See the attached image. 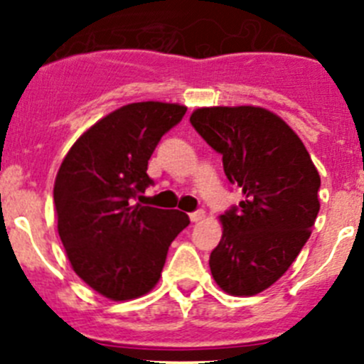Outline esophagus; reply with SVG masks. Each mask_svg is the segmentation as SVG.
<instances>
[{"label": "esophagus", "mask_w": 364, "mask_h": 364, "mask_svg": "<svg viewBox=\"0 0 364 364\" xmlns=\"http://www.w3.org/2000/svg\"><path fill=\"white\" fill-rule=\"evenodd\" d=\"M204 217H205V211L204 210H197V211H193V213L189 215L191 222H200Z\"/></svg>", "instance_id": "1"}]
</instances>
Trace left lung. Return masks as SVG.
I'll list each match as a JSON object with an SVG mask.
<instances>
[{
    "instance_id": "8db88e82",
    "label": "left lung",
    "mask_w": 364,
    "mask_h": 364,
    "mask_svg": "<svg viewBox=\"0 0 364 364\" xmlns=\"http://www.w3.org/2000/svg\"><path fill=\"white\" fill-rule=\"evenodd\" d=\"M189 122L244 195L220 217L211 275L228 294L255 295L284 275L310 239L319 173L301 138L262 107H204Z\"/></svg>"
}]
</instances>
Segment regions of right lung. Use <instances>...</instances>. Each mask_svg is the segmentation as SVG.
Returning <instances> with one entry per match:
<instances>
[{"label": "right lung", "mask_w": 364, "mask_h": 364, "mask_svg": "<svg viewBox=\"0 0 364 364\" xmlns=\"http://www.w3.org/2000/svg\"><path fill=\"white\" fill-rule=\"evenodd\" d=\"M188 109L162 102L124 105L76 140L54 182L58 233L85 284L112 301L147 294L189 217L136 204L153 186L147 162Z\"/></svg>", "instance_id": "obj_1"}]
</instances>
